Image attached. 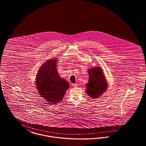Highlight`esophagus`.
<instances>
[{
    "label": "esophagus",
    "mask_w": 146,
    "mask_h": 146,
    "mask_svg": "<svg viewBox=\"0 0 146 146\" xmlns=\"http://www.w3.org/2000/svg\"><path fill=\"white\" fill-rule=\"evenodd\" d=\"M72 86H73V87H74V88H75V87H78V84H72Z\"/></svg>",
    "instance_id": "34e87169"
}]
</instances>
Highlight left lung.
<instances>
[{"mask_svg":"<svg viewBox=\"0 0 146 146\" xmlns=\"http://www.w3.org/2000/svg\"><path fill=\"white\" fill-rule=\"evenodd\" d=\"M88 72L89 82L86 84V92L90 98H98L106 90L108 83L99 66L88 69Z\"/></svg>","mask_w":146,"mask_h":146,"instance_id":"1","label":"left lung"}]
</instances>
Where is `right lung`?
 <instances>
[{"label":"right lung","instance_id":"obj_1","mask_svg":"<svg viewBox=\"0 0 146 146\" xmlns=\"http://www.w3.org/2000/svg\"><path fill=\"white\" fill-rule=\"evenodd\" d=\"M57 59L47 60L39 69L36 85L40 95L48 102L56 104L63 98L69 84L58 74Z\"/></svg>","mask_w":146,"mask_h":146}]
</instances>
